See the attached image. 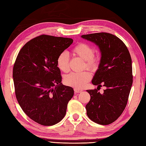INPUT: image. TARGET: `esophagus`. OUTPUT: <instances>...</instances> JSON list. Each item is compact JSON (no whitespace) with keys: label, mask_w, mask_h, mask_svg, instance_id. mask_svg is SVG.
Here are the masks:
<instances>
[{"label":"esophagus","mask_w":146,"mask_h":146,"mask_svg":"<svg viewBox=\"0 0 146 146\" xmlns=\"http://www.w3.org/2000/svg\"><path fill=\"white\" fill-rule=\"evenodd\" d=\"M74 92H75L76 93H81V92L82 91V90H80V89L78 88H74Z\"/></svg>","instance_id":"1"}]
</instances>
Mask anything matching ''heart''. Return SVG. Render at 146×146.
I'll return each instance as SVG.
<instances>
[{
    "label": "heart",
    "instance_id": "obj_1",
    "mask_svg": "<svg viewBox=\"0 0 146 146\" xmlns=\"http://www.w3.org/2000/svg\"><path fill=\"white\" fill-rule=\"evenodd\" d=\"M74 55L78 56L84 60V68L91 70H96L100 65V58L94 55L95 50L90 44L86 43H79L72 49ZM56 65L59 69L64 72H69V58L66 52H62L56 58ZM91 78V74L88 71L77 73L72 72L65 76L64 82L71 87L81 89L87 84Z\"/></svg>",
    "mask_w": 146,
    "mask_h": 146
}]
</instances>
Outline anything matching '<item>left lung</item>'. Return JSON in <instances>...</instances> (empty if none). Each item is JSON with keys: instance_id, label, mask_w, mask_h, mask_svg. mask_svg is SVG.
Segmentation results:
<instances>
[{"instance_id": "left-lung-1", "label": "left lung", "mask_w": 146, "mask_h": 146, "mask_svg": "<svg viewBox=\"0 0 146 146\" xmlns=\"http://www.w3.org/2000/svg\"><path fill=\"white\" fill-rule=\"evenodd\" d=\"M96 43L102 58L92 83L97 89L87 90L91 99L86 105L87 115L100 125L113 122L127 106L133 82L132 58L127 46L120 38L108 33H96L81 36ZM105 86L103 94L98 89Z\"/></svg>"}]
</instances>
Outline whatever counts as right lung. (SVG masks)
<instances>
[{"mask_svg":"<svg viewBox=\"0 0 146 146\" xmlns=\"http://www.w3.org/2000/svg\"><path fill=\"white\" fill-rule=\"evenodd\" d=\"M72 38L41 35L28 41L13 67L15 94L23 111L35 122L52 126L66 113L74 90L62 84L56 58Z\"/></svg>","mask_w":146,"mask_h":146,"instance_id":"right-lung-1","label":"right lung"}]
</instances>
